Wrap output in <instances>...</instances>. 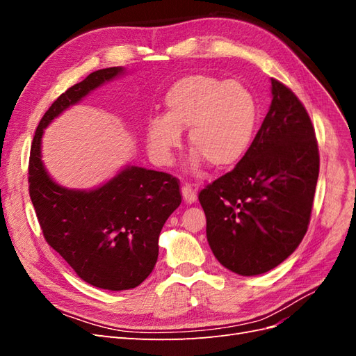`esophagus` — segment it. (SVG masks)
<instances>
[{"instance_id":"obj_1","label":"esophagus","mask_w":356,"mask_h":356,"mask_svg":"<svg viewBox=\"0 0 356 356\" xmlns=\"http://www.w3.org/2000/svg\"><path fill=\"white\" fill-rule=\"evenodd\" d=\"M181 193H182V199H184L186 203H190V204H191V203H195L196 199H197L196 190L193 188V186H190V184H184V186H182Z\"/></svg>"}]
</instances>
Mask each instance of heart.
<instances>
[{
  "label": "heart",
  "mask_w": 356,
  "mask_h": 356,
  "mask_svg": "<svg viewBox=\"0 0 356 356\" xmlns=\"http://www.w3.org/2000/svg\"><path fill=\"white\" fill-rule=\"evenodd\" d=\"M165 114L148 118L147 144L163 163L181 144V131L188 127V144L195 148L190 165L200 168L208 160L213 168H227L250 148L258 106L254 95L239 81H222L195 74L178 80L166 92Z\"/></svg>",
  "instance_id": "obj_1"
}]
</instances>
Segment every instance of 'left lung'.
<instances>
[{
	"label": "left lung",
	"instance_id": "left-lung-1",
	"mask_svg": "<svg viewBox=\"0 0 356 356\" xmlns=\"http://www.w3.org/2000/svg\"><path fill=\"white\" fill-rule=\"evenodd\" d=\"M318 175L310 117L294 92L272 79L270 108L251 147L199 193L215 258L242 276L286 260L307 232Z\"/></svg>",
	"mask_w": 356,
	"mask_h": 356
}]
</instances>
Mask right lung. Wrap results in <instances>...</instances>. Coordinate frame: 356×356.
<instances>
[{"label":"right lung","instance_id":"obj_1","mask_svg":"<svg viewBox=\"0 0 356 356\" xmlns=\"http://www.w3.org/2000/svg\"><path fill=\"white\" fill-rule=\"evenodd\" d=\"M124 72L98 70L74 84L40 120L29 154V196L46 242L96 288L123 291L143 284L159 257V234L181 203L179 182L165 172L126 166L93 190L53 181L41 160V138L55 118Z\"/></svg>","mask_w":356,"mask_h":356}]
</instances>
